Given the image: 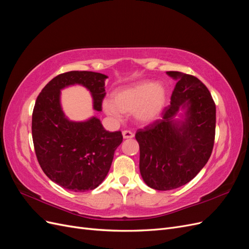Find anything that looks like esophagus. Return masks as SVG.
I'll return each instance as SVG.
<instances>
[{"label":"esophagus","instance_id":"1","mask_svg":"<svg viewBox=\"0 0 249 249\" xmlns=\"http://www.w3.org/2000/svg\"><path fill=\"white\" fill-rule=\"evenodd\" d=\"M123 136L124 139H130V138H133L134 137V133L129 131V130H125L123 132Z\"/></svg>","mask_w":249,"mask_h":249}]
</instances>
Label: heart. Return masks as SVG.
<instances>
[{"label": "heart", "instance_id": "obj_1", "mask_svg": "<svg viewBox=\"0 0 249 249\" xmlns=\"http://www.w3.org/2000/svg\"><path fill=\"white\" fill-rule=\"evenodd\" d=\"M166 102V90L160 84L143 81L120 88L113 94L112 102H104L107 114L119 117L120 112L135 114L142 124L154 122L161 113Z\"/></svg>", "mask_w": 249, "mask_h": 249}]
</instances>
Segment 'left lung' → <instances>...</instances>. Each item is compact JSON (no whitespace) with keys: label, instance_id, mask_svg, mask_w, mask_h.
<instances>
[{"label":"left lung","instance_id":"obj_1","mask_svg":"<svg viewBox=\"0 0 249 249\" xmlns=\"http://www.w3.org/2000/svg\"><path fill=\"white\" fill-rule=\"evenodd\" d=\"M177 81L170 105L162 119L137 131L139 168L145 184L156 190H172L190 182L212 154L216 106L209 89L196 77L166 71ZM179 107L187 108L184 122L173 121Z\"/></svg>","mask_w":249,"mask_h":249}]
</instances>
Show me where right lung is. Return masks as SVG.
Here are the masks:
<instances>
[{"label":"right lung","instance_id":"obj_1","mask_svg":"<svg viewBox=\"0 0 249 249\" xmlns=\"http://www.w3.org/2000/svg\"><path fill=\"white\" fill-rule=\"evenodd\" d=\"M107 78L93 71L60 73L37 96L32 114L35 154L47 177L64 189H95L108 175L123 134L105 130L96 117L82 123L70 122L60 105V90L83 85L91 92L94 110L102 111Z\"/></svg>","mask_w":249,"mask_h":249}]
</instances>
